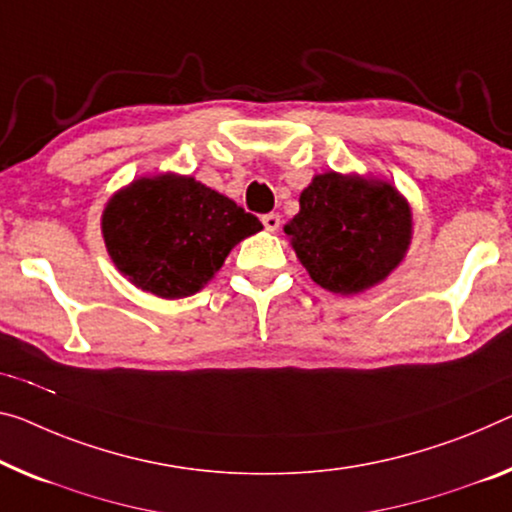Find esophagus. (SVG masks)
<instances>
[{"label":"esophagus","instance_id":"1","mask_svg":"<svg viewBox=\"0 0 512 512\" xmlns=\"http://www.w3.org/2000/svg\"><path fill=\"white\" fill-rule=\"evenodd\" d=\"M263 226L267 231H279V226H281V215L279 212H267V215H263Z\"/></svg>","mask_w":512,"mask_h":512}]
</instances>
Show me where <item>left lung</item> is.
I'll return each mask as SVG.
<instances>
[{"mask_svg": "<svg viewBox=\"0 0 512 512\" xmlns=\"http://www.w3.org/2000/svg\"><path fill=\"white\" fill-rule=\"evenodd\" d=\"M311 279L332 293H361L403 261L412 235L407 203L389 183L329 171L300 196L286 229Z\"/></svg>", "mask_w": 512, "mask_h": 512, "instance_id": "8db88e82", "label": "left lung"}]
</instances>
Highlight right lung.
Listing matches in <instances>:
<instances>
[{
    "instance_id": "add662e5",
    "label": "right lung",
    "mask_w": 512,
    "mask_h": 512,
    "mask_svg": "<svg viewBox=\"0 0 512 512\" xmlns=\"http://www.w3.org/2000/svg\"><path fill=\"white\" fill-rule=\"evenodd\" d=\"M261 229L235 201L180 176L135 180L102 215L116 267L137 288L167 300L201 290L229 251Z\"/></svg>"
}]
</instances>
